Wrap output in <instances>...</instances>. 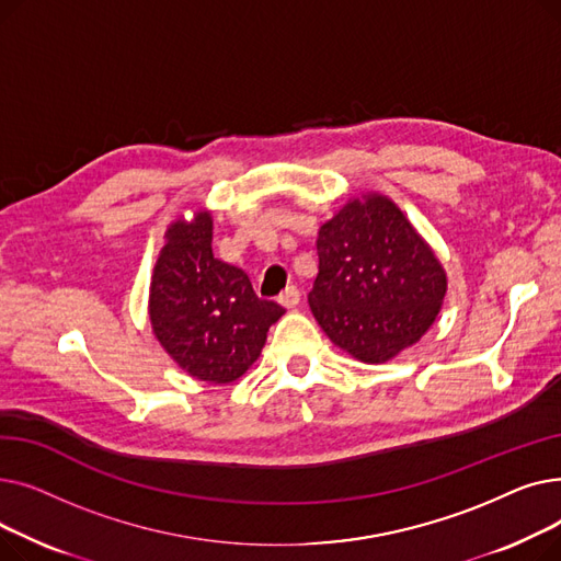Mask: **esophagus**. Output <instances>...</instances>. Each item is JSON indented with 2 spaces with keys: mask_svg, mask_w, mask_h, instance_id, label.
Here are the masks:
<instances>
[{
  "mask_svg": "<svg viewBox=\"0 0 561 561\" xmlns=\"http://www.w3.org/2000/svg\"><path fill=\"white\" fill-rule=\"evenodd\" d=\"M279 305L282 307H286V309H293V307H298L300 305V288L298 286H286L282 293H279Z\"/></svg>",
  "mask_w": 561,
  "mask_h": 561,
  "instance_id": "1",
  "label": "esophagus"
}]
</instances>
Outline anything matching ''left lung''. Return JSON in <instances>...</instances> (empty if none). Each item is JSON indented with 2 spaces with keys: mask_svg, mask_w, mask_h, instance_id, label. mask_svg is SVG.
Wrapping results in <instances>:
<instances>
[{
  "mask_svg": "<svg viewBox=\"0 0 561 561\" xmlns=\"http://www.w3.org/2000/svg\"><path fill=\"white\" fill-rule=\"evenodd\" d=\"M316 250L311 311L352 357L389 362L430 330L446 273L391 199H352L320 227Z\"/></svg>",
  "mask_w": 561,
  "mask_h": 561,
  "instance_id": "1",
  "label": "left lung"
}]
</instances>
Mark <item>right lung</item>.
Returning a JSON list of instances; mask_svg holds the SVG:
<instances>
[{
    "mask_svg": "<svg viewBox=\"0 0 561 561\" xmlns=\"http://www.w3.org/2000/svg\"><path fill=\"white\" fill-rule=\"evenodd\" d=\"M282 313L284 307L256 296L241 268L214 256L209 214L168 229L152 277L150 320L186 373L214 385L241 377Z\"/></svg>",
    "mask_w": 561,
    "mask_h": 561,
    "instance_id": "obj_1",
    "label": "right lung"
}]
</instances>
